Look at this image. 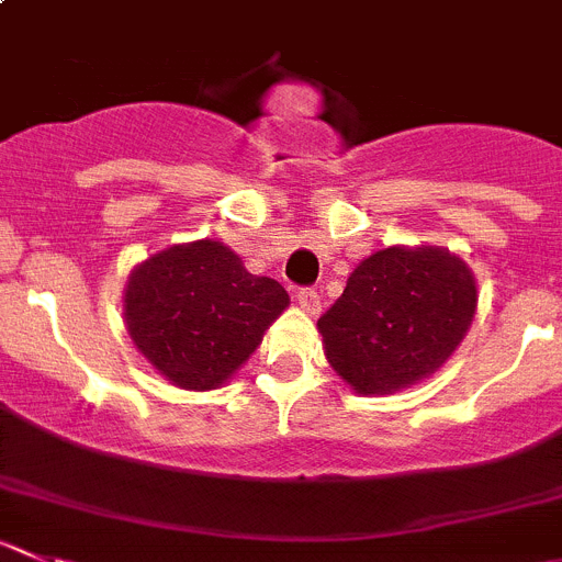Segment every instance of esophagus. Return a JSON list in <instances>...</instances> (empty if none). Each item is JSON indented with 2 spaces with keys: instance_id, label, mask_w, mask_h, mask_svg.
<instances>
[{
  "instance_id": "34e87169",
  "label": "esophagus",
  "mask_w": 562,
  "mask_h": 562,
  "mask_svg": "<svg viewBox=\"0 0 562 562\" xmlns=\"http://www.w3.org/2000/svg\"><path fill=\"white\" fill-rule=\"evenodd\" d=\"M296 302H299V307L307 310L310 315L318 313V307H321V296H318V291H315V288H299Z\"/></svg>"
}]
</instances>
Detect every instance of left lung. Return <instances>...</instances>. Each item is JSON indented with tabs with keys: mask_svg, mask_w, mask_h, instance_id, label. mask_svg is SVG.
Segmentation results:
<instances>
[{
	"mask_svg": "<svg viewBox=\"0 0 562 562\" xmlns=\"http://www.w3.org/2000/svg\"><path fill=\"white\" fill-rule=\"evenodd\" d=\"M464 260L442 249L390 247L351 271L318 318L326 359L362 395H386L439 368L475 315Z\"/></svg>",
	"mask_w": 562,
	"mask_h": 562,
	"instance_id": "1",
	"label": "left lung"
}]
</instances>
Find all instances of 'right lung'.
I'll return each mask as SVG.
<instances>
[{
  "instance_id": "right-lung-1",
  "label": "right lung",
  "mask_w": 562,
  "mask_h": 562,
  "mask_svg": "<svg viewBox=\"0 0 562 562\" xmlns=\"http://www.w3.org/2000/svg\"><path fill=\"white\" fill-rule=\"evenodd\" d=\"M285 307V288L249 274L220 241L165 249L134 269L125 285L136 348L183 390H214L231 379Z\"/></svg>"
}]
</instances>
